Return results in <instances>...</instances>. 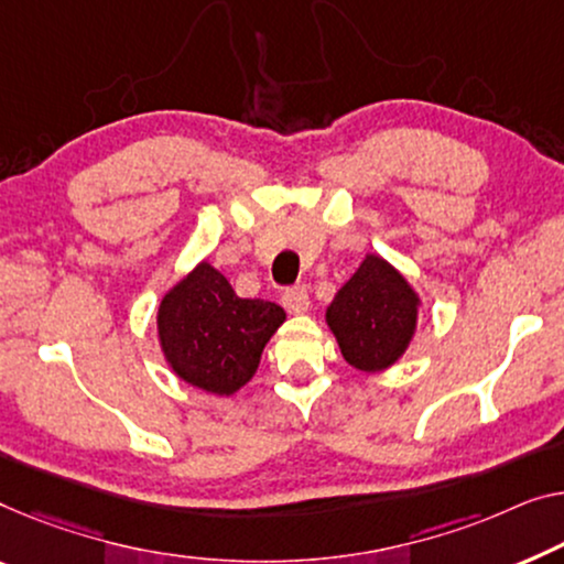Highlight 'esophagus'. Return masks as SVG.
Masks as SVG:
<instances>
[{
  "label": "esophagus",
  "mask_w": 564,
  "mask_h": 564,
  "mask_svg": "<svg viewBox=\"0 0 564 564\" xmlns=\"http://www.w3.org/2000/svg\"><path fill=\"white\" fill-rule=\"evenodd\" d=\"M281 304L291 311V314H306L308 311V291L306 285H293V289H285L281 296Z\"/></svg>",
  "instance_id": "34e87169"
}]
</instances>
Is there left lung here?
Instances as JSON below:
<instances>
[{
	"label": "left lung",
	"instance_id": "obj_1",
	"mask_svg": "<svg viewBox=\"0 0 564 564\" xmlns=\"http://www.w3.org/2000/svg\"><path fill=\"white\" fill-rule=\"evenodd\" d=\"M420 299L388 260L369 253L326 308L341 357L362 372H382L405 355Z\"/></svg>",
	"mask_w": 564,
	"mask_h": 564
}]
</instances>
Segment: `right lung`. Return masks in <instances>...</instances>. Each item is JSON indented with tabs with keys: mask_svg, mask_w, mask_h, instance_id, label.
Segmentation results:
<instances>
[{
	"mask_svg": "<svg viewBox=\"0 0 564 564\" xmlns=\"http://www.w3.org/2000/svg\"><path fill=\"white\" fill-rule=\"evenodd\" d=\"M283 322L279 304L240 299L207 260L166 291L156 314L159 344L174 375L213 394H232L250 382Z\"/></svg>",
	"mask_w": 564,
	"mask_h": 564,
	"instance_id": "add662e5",
	"label": "right lung"
}]
</instances>
